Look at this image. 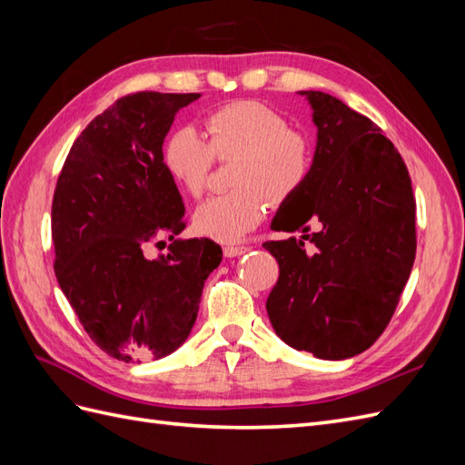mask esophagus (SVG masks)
Listing matches in <instances>:
<instances>
[{
  "label": "esophagus",
  "instance_id": "esophagus-1",
  "mask_svg": "<svg viewBox=\"0 0 465 465\" xmlns=\"http://www.w3.org/2000/svg\"><path fill=\"white\" fill-rule=\"evenodd\" d=\"M250 248L248 246H224V256L227 258H236V256H242V254H246Z\"/></svg>",
  "mask_w": 465,
  "mask_h": 465
}]
</instances>
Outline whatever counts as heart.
<instances>
[{
    "label": "heart",
    "instance_id": "b5f03b06",
    "mask_svg": "<svg viewBox=\"0 0 465 465\" xmlns=\"http://www.w3.org/2000/svg\"><path fill=\"white\" fill-rule=\"evenodd\" d=\"M207 139L190 125L163 145L164 168L190 195H200L215 159H232V190L211 195L193 213L200 234L236 242L262 221L265 203L281 205L297 195L312 171V145L287 120L256 101H236L203 120Z\"/></svg>",
    "mask_w": 465,
    "mask_h": 465
}]
</instances>
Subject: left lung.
<instances>
[{
  "mask_svg": "<svg viewBox=\"0 0 465 465\" xmlns=\"http://www.w3.org/2000/svg\"><path fill=\"white\" fill-rule=\"evenodd\" d=\"M301 94L318 143L306 184L272 224L301 238L263 242L279 263L265 308L287 345L340 361L369 349L396 312L415 262L417 205L401 154L372 120L322 91Z\"/></svg>",
  "mask_w": 465,
  "mask_h": 465,
  "instance_id": "left-lung-1",
  "label": "left lung"
}]
</instances>
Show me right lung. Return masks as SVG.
Masks as SVG:
<instances>
[{
	"label": "right lung",
	"mask_w": 465,
	"mask_h": 465,
	"mask_svg": "<svg viewBox=\"0 0 465 465\" xmlns=\"http://www.w3.org/2000/svg\"><path fill=\"white\" fill-rule=\"evenodd\" d=\"M200 96L118 98L75 139L55 184V277L91 340L118 361L163 359L184 343L223 260L209 238H174L186 229L184 203L163 163L176 112ZM164 235L169 254L145 259Z\"/></svg>",
	"instance_id": "obj_1"
}]
</instances>
